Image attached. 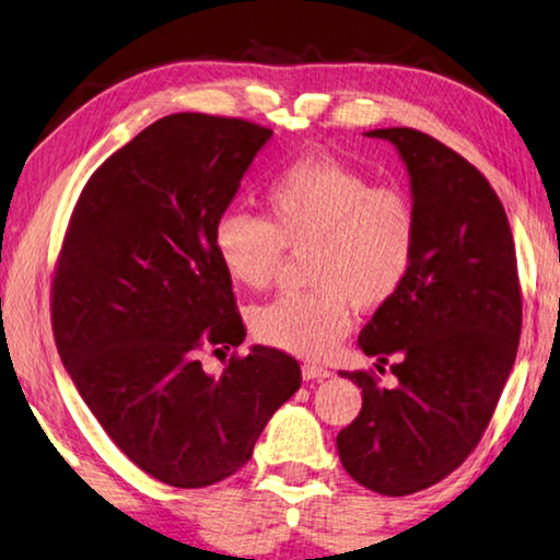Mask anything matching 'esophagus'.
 <instances>
[{"label": "esophagus", "mask_w": 560, "mask_h": 560, "mask_svg": "<svg viewBox=\"0 0 560 560\" xmlns=\"http://www.w3.org/2000/svg\"><path fill=\"white\" fill-rule=\"evenodd\" d=\"M303 377H305V381H325V377H330V370L323 368V365H315V363H305L303 365Z\"/></svg>", "instance_id": "1"}]
</instances>
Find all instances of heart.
<instances>
[{"label": "heart", "instance_id": "heart-1", "mask_svg": "<svg viewBox=\"0 0 560 560\" xmlns=\"http://www.w3.org/2000/svg\"><path fill=\"white\" fill-rule=\"evenodd\" d=\"M268 220L228 210L214 222L218 260L237 285L262 290L282 255L307 253L313 290L253 310L250 328L265 346L323 358L338 346L358 310L388 305L406 285L418 247V214L398 187L373 185L332 158H303L272 177Z\"/></svg>", "mask_w": 560, "mask_h": 560}]
</instances>
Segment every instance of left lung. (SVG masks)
I'll return each instance as SVG.
<instances>
[{
  "label": "left lung",
  "mask_w": 560,
  "mask_h": 560,
  "mask_svg": "<svg viewBox=\"0 0 560 560\" xmlns=\"http://www.w3.org/2000/svg\"><path fill=\"white\" fill-rule=\"evenodd\" d=\"M365 135L395 144L408 170L418 247L406 285L358 338L398 385L340 370L363 408L338 433V453L360 486L410 495L458 468L486 433L518 350V265L503 205L468 160L410 127Z\"/></svg>",
  "instance_id": "left-lung-1"
}]
</instances>
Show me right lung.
Masks as SVG:
<instances>
[{
    "instance_id": "1",
    "label": "right lung",
    "mask_w": 560,
    "mask_h": 560,
    "mask_svg": "<svg viewBox=\"0 0 560 560\" xmlns=\"http://www.w3.org/2000/svg\"><path fill=\"white\" fill-rule=\"evenodd\" d=\"M270 137L200 112L158 119L88 179L57 260L51 330L74 388L135 466L175 488L243 468L303 381L265 346L220 377L197 360L245 340L212 232Z\"/></svg>"
}]
</instances>
